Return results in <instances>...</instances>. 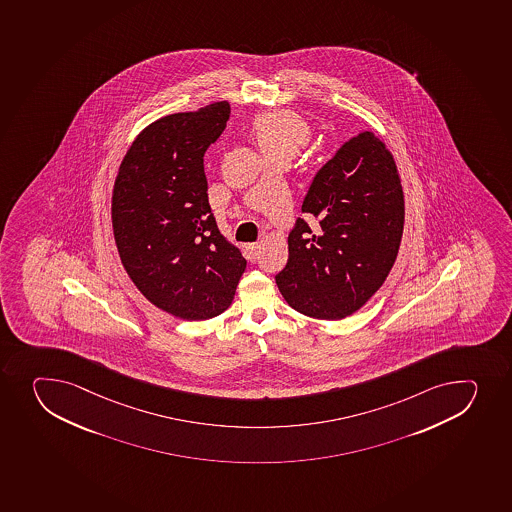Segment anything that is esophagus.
<instances>
[{"label": "esophagus", "mask_w": 512, "mask_h": 512, "mask_svg": "<svg viewBox=\"0 0 512 512\" xmlns=\"http://www.w3.org/2000/svg\"><path fill=\"white\" fill-rule=\"evenodd\" d=\"M259 243H247L245 245V252H247L248 260H255L257 259V255H259Z\"/></svg>", "instance_id": "1"}]
</instances>
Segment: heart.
<instances>
[{"label":"heart","mask_w":512,"mask_h":512,"mask_svg":"<svg viewBox=\"0 0 512 512\" xmlns=\"http://www.w3.org/2000/svg\"><path fill=\"white\" fill-rule=\"evenodd\" d=\"M252 133L265 155L280 150L295 153L310 138V128L304 118L287 110L260 113L253 118Z\"/></svg>","instance_id":"1"}]
</instances>
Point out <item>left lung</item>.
I'll list each match as a JSON object with an SVG mask.
<instances>
[{"mask_svg": "<svg viewBox=\"0 0 512 512\" xmlns=\"http://www.w3.org/2000/svg\"><path fill=\"white\" fill-rule=\"evenodd\" d=\"M302 212L317 225L297 218L275 282L300 314L345 319L380 289L399 252L404 193L392 153L372 132L350 138L315 175Z\"/></svg>", "mask_w": 512, "mask_h": 512, "instance_id": "8db88e82", "label": "left lung"}]
</instances>
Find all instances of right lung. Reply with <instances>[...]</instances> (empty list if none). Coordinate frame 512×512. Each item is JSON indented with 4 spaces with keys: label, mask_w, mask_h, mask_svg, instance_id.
Instances as JSON below:
<instances>
[{
    "label": "right lung",
    "mask_w": 512,
    "mask_h": 512,
    "mask_svg": "<svg viewBox=\"0 0 512 512\" xmlns=\"http://www.w3.org/2000/svg\"><path fill=\"white\" fill-rule=\"evenodd\" d=\"M227 102L173 113L128 148L112 197L113 235L123 267L158 309L207 320L232 304L247 260L218 230L203 155L222 135Z\"/></svg>",
    "instance_id": "obj_1"
}]
</instances>
